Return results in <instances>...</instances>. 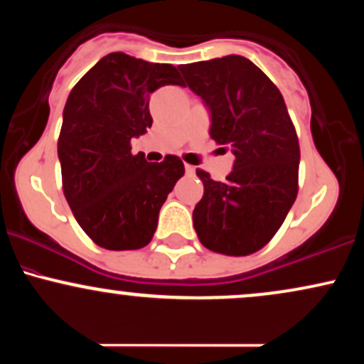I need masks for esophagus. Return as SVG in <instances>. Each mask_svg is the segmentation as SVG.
Segmentation results:
<instances>
[{"label":"esophagus","mask_w":364,"mask_h":364,"mask_svg":"<svg viewBox=\"0 0 364 364\" xmlns=\"http://www.w3.org/2000/svg\"><path fill=\"white\" fill-rule=\"evenodd\" d=\"M185 171H186V176H195V168H193V166L186 164L185 166Z\"/></svg>","instance_id":"obj_1"}]
</instances>
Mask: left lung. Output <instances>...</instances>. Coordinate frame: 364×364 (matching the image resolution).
Here are the masks:
<instances>
[{
  "mask_svg": "<svg viewBox=\"0 0 364 364\" xmlns=\"http://www.w3.org/2000/svg\"><path fill=\"white\" fill-rule=\"evenodd\" d=\"M210 109V136L231 145L225 181L196 169L203 196L193 210L200 243L229 257L252 255L272 240L298 196L299 141L282 94L243 56L178 66Z\"/></svg>",
  "mask_w": 364,
  "mask_h": 364,
  "instance_id": "left-lung-1",
  "label": "left lung"
}]
</instances>
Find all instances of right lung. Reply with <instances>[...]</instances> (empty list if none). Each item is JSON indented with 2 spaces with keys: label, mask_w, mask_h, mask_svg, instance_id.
I'll return each instance as SVG.
<instances>
[{
  "label": "right lung",
  "mask_w": 364,
  "mask_h": 364,
  "mask_svg": "<svg viewBox=\"0 0 364 364\" xmlns=\"http://www.w3.org/2000/svg\"><path fill=\"white\" fill-rule=\"evenodd\" d=\"M179 78L168 63L111 53L70 92L58 139L63 193L77 223L101 248L147 246L162 203L185 174L179 157L147 162L141 152L133 156L129 144L152 127L150 94L181 85Z\"/></svg>",
  "instance_id": "obj_1"
}]
</instances>
